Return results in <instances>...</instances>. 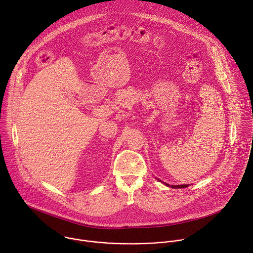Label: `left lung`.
<instances>
[{
    "label": "left lung",
    "instance_id": "1",
    "mask_svg": "<svg viewBox=\"0 0 253 253\" xmlns=\"http://www.w3.org/2000/svg\"><path fill=\"white\" fill-rule=\"evenodd\" d=\"M169 186V185H168ZM186 187H188V185H182V186H172V188H174V189H183V188H186Z\"/></svg>",
    "mask_w": 253,
    "mask_h": 253
}]
</instances>
